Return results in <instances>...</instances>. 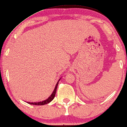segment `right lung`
<instances>
[{
    "instance_id": "add662e5",
    "label": "right lung",
    "mask_w": 127,
    "mask_h": 127,
    "mask_svg": "<svg viewBox=\"0 0 127 127\" xmlns=\"http://www.w3.org/2000/svg\"><path fill=\"white\" fill-rule=\"evenodd\" d=\"M60 79H61V78L59 80V81H57V84H56V86H55V88H54V89L53 92L52 93V94H51V95L49 96V97L47 99H45V100H44V101H40V102H28V104H32V105H44V104H47L48 103H49V102H50L53 100V99H54V97H55L56 91H57V86H58L59 82V81H60Z\"/></svg>"
}]
</instances>
